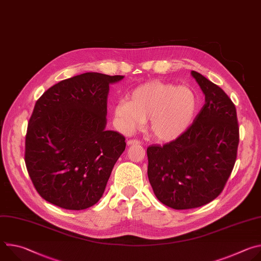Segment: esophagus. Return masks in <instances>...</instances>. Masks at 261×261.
<instances>
[{
	"instance_id": "obj_1",
	"label": "esophagus",
	"mask_w": 261,
	"mask_h": 261,
	"mask_svg": "<svg viewBox=\"0 0 261 261\" xmlns=\"http://www.w3.org/2000/svg\"><path fill=\"white\" fill-rule=\"evenodd\" d=\"M140 143V141L138 140V139H129L128 141H127V144L128 145H132V144H139Z\"/></svg>"
}]
</instances>
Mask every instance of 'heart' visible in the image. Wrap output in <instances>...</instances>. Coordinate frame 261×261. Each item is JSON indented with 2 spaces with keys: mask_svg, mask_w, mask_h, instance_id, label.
Here are the masks:
<instances>
[{
  "mask_svg": "<svg viewBox=\"0 0 261 261\" xmlns=\"http://www.w3.org/2000/svg\"><path fill=\"white\" fill-rule=\"evenodd\" d=\"M198 97L189 87L147 82L115 106L117 128L124 134L141 129L150 119L148 130L160 141H171L192 125L198 110Z\"/></svg>",
  "mask_w": 261,
  "mask_h": 261,
  "instance_id": "b5f03b06",
  "label": "heart"
}]
</instances>
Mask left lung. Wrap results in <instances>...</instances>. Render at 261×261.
<instances>
[{
    "instance_id": "1",
    "label": "left lung",
    "mask_w": 261,
    "mask_h": 261,
    "mask_svg": "<svg viewBox=\"0 0 261 261\" xmlns=\"http://www.w3.org/2000/svg\"><path fill=\"white\" fill-rule=\"evenodd\" d=\"M205 103L176 139L146 148L147 176L156 197L174 210L202 206L224 189L240 141L237 109L220 87L191 72Z\"/></svg>"
}]
</instances>
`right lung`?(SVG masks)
Instances as JSON below:
<instances>
[{
	"label": "right lung",
	"instance_id": "1",
	"mask_svg": "<svg viewBox=\"0 0 261 261\" xmlns=\"http://www.w3.org/2000/svg\"><path fill=\"white\" fill-rule=\"evenodd\" d=\"M122 75L87 72L64 80L37 100L24 162L35 189L65 210L88 208L102 197L125 137L106 130L109 85Z\"/></svg>",
	"mask_w": 261,
	"mask_h": 261
}]
</instances>
